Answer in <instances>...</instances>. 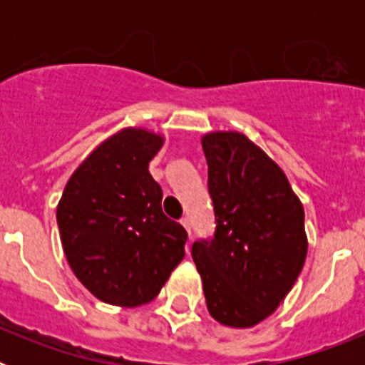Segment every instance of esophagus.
I'll return each mask as SVG.
<instances>
[{
    "label": "esophagus",
    "mask_w": 365,
    "mask_h": 365,
    "mask_svg": "<svg viewBox=\"0 0 365 365\" xmlns=\"http://www.w3.org/2000/svg\"><path fill=\"white\" fill-rule=\"evenodd\" d=\"M180 225H182V227L186 228V232H188V234H192V230H190V219L188 217L180 219Z\"/></svg>",
    "instance_id": "1"
}]
</instances>
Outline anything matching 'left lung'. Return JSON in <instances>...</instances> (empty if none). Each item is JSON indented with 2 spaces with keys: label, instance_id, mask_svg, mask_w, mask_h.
<instances>
[{
  "label": "left lung",
  "instance_id": "obj_1",
  "mask_svg": "<svg viewBox=\"0 0 365 365\" xmlns=\"http://www.w3.org/2000/svg\"><path fill=\"white\" fill-rule=\"evenodd\" d=\"M212 240L192 245L206 307L228 327H254L283 302L307 256L305 214L282 168L237 131L202 137Z\"/></svg>",
  "mask_w": 365,
  "mask_h": 365
}]
</instances>
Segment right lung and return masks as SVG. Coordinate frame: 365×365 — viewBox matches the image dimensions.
I'll list each match as a JSON object with an SVG mask.
<instances>
[{"instance_id": "right-lung-1", "label": "right lung", "mask_w": 365, "mask_h": 365, "mask_svg": "<svg viewBox=\"0 0 365 365\" xmlns=\"http://www.w3.org/2000/svg\"><path fill=\"white\" fill-rule=\"evenodd\" d=\"M163 144L144 128L111 135L76 168L58 202L67 263L100 302H151L185 257L188 234L164 215L163 190L148 170Z\"/></svg>"}]
</instances>
